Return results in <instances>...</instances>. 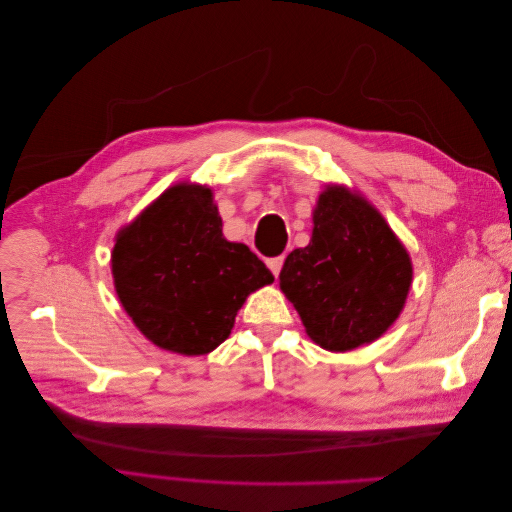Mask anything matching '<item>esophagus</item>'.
Instances as JSON below:
<instances>
[{
  "label": "esophagus",
  "instance_id": "34e87169",
  "mask_svg": "<svg viewBox=\"0 0 512 512\" xmlns=\"http://www.w3.org/2000/svg\"><path fill=\"white\" fill-rule=\"evenodd\" d=\"M267 267L271 269V273L277 277L284 267V254L282 256H275V258H267Z\"/></svg>",
  "mask_w": 512,
  "mask_h": 512
}]
</instances>
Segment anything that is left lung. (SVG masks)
I'll list each match as a JSON object with an SVG mask.
<instances>
[{
	"label": "left lung",
	"instance_id": "8db88e82",
	"mask_svg": "<svg viewBox=\"0 0 512 512\" xmlns=\"http://www.w3.org/2000/svg\"><path fill=\"white\" fill-rule=\"evenodd\" d=\"M412 284L406 247L382 215L346 188H327L307 247L292 250L280 288L307 335L333 352L374 342L397 320Z\"/></svg>",
	"mask_w": 512,
	"mask_h": 512
}]
</instances>
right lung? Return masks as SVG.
<instances>
[{
	"instance_id": "add662e5",
	"label": "right lung",
	"mask_w": 512,
	"mask_h": 512,
	"mask_svg": "<svg viewBox=\"0 0 512 512\" xmlns=\"http://www.w3.org/2000/svg\"><path fill=\"white\" fill-rule=\"evenodd\" d=\"M113 277L141 333L188 356L218 348L247 294L273 282L250 247L224 239L211 190L183 183L119 232Z\"/></svg>"
}]
</instances>
